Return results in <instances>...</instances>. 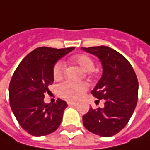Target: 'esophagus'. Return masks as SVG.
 Returning <instances> with one entry per match:
<instances>
[{"label": "esophagus", "mask_w": 150, "mask_h": 150, "mask_svg": "<svg viewBox=\"0 0 150 150\" xmlns=\"http://www.w3.org/2000/svg\"><path fill=\"white\" fill-rule=\"evenodd\" d=\"M67 104H68V106L72 107V106H77V103H74V102H68L67 103Z\"/></svg>", "instance_id": "esophagus-1"}]
</instances>
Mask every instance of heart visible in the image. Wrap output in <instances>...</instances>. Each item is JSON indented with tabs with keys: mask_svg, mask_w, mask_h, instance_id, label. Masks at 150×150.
Listing matches in <instances>:
<instances>
[{
	"mask_svg": "<svg viewBox=\"0 0 150 150\" xmlns=\"http://www.w3.org/2000/svg\"><path fill=\"white\" fill-rule=\"evenodd\" d=\"M70 62L80 67L82 71L91 73L94 67V62L89 56L80 54L72 57ZM65 72V64L63 62H57L53 68V77L56 80H59L63 77ZM88 89V84L85 83H73L67 81L59 85L57 88L58 95L62 98L67 101H78L83 98L85 92Z\"/></svg>",
	"mask_w": 150,
	"mask_h": 150,
	"instance_id": "1",
	"label": "heart"
}]
</instances>
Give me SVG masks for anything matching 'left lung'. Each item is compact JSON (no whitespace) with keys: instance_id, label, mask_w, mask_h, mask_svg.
<instances>
[{"instance_id":"1","label":"left lung","mask_w":150,"mask_h":150,"mask_svg":"<svg viewBox=\"0 0 150 150\" xmlns=\"http://www.w3.org/2000/svg\"><path fill=\"white\" fill-rule=\"evenodd\" d=\"M82 49L101 61L103 75L91 93L104 100L103 108H90L83 116L84 127L102 137L115 135L126 126L135 109L139 90L137 76L129 62L112 48L99 46Z\"/></svg>"}]
</instances>
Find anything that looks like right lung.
I'll return each mask as SVG.
<instances>
[{
    "instance_id": "right-lung-1",
    "label": "right lung",
    "mask_w": 150,
    "mask_h": 150,
    "mask_svg": "<svg viewBox=\"0 0 150 150\" xmlns=\"http://www.w3.org/2000/svg\"><path fill=\"white\" fill-rule=\"evenodd\" d=\"M74 47L56 49L42 47L33 50L16 69L9 86L10 105L21 127L33 136L53 133L60 126L67 103L58 98L54 103H45L53 83L56 62Z\"/></svg>"
}]
</instances>
